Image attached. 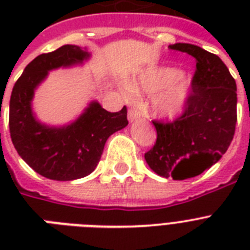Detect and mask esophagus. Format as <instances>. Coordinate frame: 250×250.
Returning a JSON list of instances; mask_svg holds the SVG:
<instances>
[{
  "label": "esophagus",
  "mask_w": 250,
  "mask_h": 250,
  "mask_svg": "<svg viewBox=\"0 0 250 250\" xmlns=\"http://www.w3.org/2000/svg\"><path fill=\"white\" fill-rule=\"evenodd\" d=\"M139 118H140V113H139L136 109L128 110V121L131 122V123H133L135 121H137Z\"/></svg>",
  "instance_id": "1"
}]
</instances>
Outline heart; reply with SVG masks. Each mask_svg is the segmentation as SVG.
I'll use <instances>...</instances> for the list:
<instances>
[{
  "label": "heart",
  "instance_id": "obj_1",
  "mask_svg": "<svg viewBox=\"0 0 250 250\" xmlns=\"http://www.w3.org/2000/svg\"><path fill=\"white\" fill-rule=\"evenodd\" d=\"M132 93L154 94L152 113L162 119H174L187 107L192 90V79L175 67L153 66L145 68L129 84Z\"/></svg>",
  "mask_w": 250,
  "mask_h": 250
}]
</instances>
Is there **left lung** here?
<instances>
[{"mask_svg":"<svg viewBox=\"0 0 250 250\" xmlns=\"http://www.w3.org/2000/svg\"><path fill=\"white\" fill-rule=\"evenodd\" d=\"M171 49L196 60L192 93L184 114L172 123L153 122L157 141L145 161L157 175L184 180L202 174L221 160L236 125V82L215 54L197 45L175 44Z\"/></svg>","mask_w":250,"mask_h":250,"instance_id":"8db88e82","label":"left lung"}]
</instances>
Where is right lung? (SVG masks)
Wrapping results in <instances>:
<instances>
[{"label": "right lung", "mask_w": 250, "mask_h": 250, "mask_svg": "<svg viewBox=\"0 0 250 250\" xmlns=\"http://www.w3.org/2000/svg\"><path fill=\"white\" fill-rule=\"evenodd\" d=\"M89 58L90 53L78 45L41 54L27 64L11 92L9 127L14 146L31 168L52 180L70 182L93 172L106 140L128 125L125 106L110 113L96 100L66 125H46L36 117L35 92L49 72L82 66Z\"/></svg>", "instance_id": "1"}]
</instances>
